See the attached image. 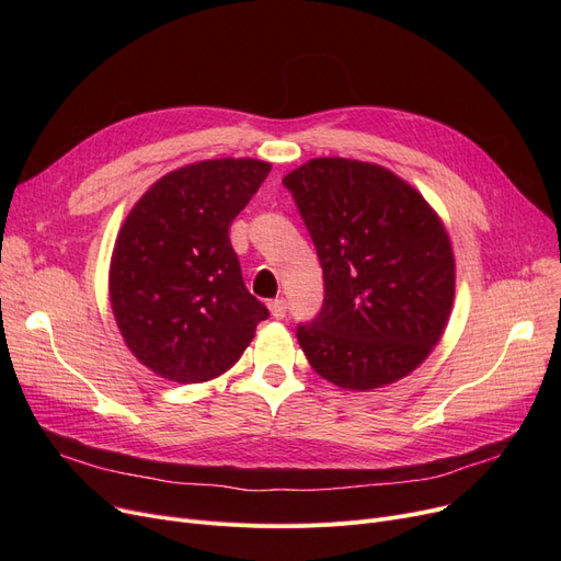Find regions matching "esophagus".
Here are the masks:
<instances>
[{
  "instance_id": "obj_1",
  "label": "esophagus",
  "mask_w": 561,
  "mask_h": 561,
  "mask_svg": "<svg viewBox=\"0 0 561 561\" xmlns=\"http://www.w3.org/2000/svg\"><path fill=\"white\" fill-rule=\"evenodd\" d=\"M268 309H271L273 318L282 320V318L286 316V309H288V305H286V300H284V298H277V300H273V302L268 305Z\"/></svg>"
}]
</instances>
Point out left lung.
<instances>
[{
	"label": "left lung",
	"instance_id": "left-lung-1",
	"mask_svg": "<svg viewBox=\"0 0 561 561\" xmlns=\"http://www.w3.org/2000/svg\"><path fill=\"white\" fill-rule=\"evenodd\" d=\"M282 184L325 279L320 313L298 325L311 368L350 391L416 370L455 300V254L436 211L391 170L355 159H311Z\"/></svg>",
	"mask_w": 561,
	"mask_h": 561
}]
</instances>
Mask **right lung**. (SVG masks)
<instances>
[{
    "mask_svg": "<svg viewBox=\"0 0 561 561\" xmlns=\"http://www.w3.org/2000/svg\"><path fill=\"white\" fill-rule=\"evenodd\" d=\"M271 163L209 159L172 170L134 204L115 239L108 296L134 357L152 373L199 385L229 370L265 309L245 288L229 225Z\"/></svg>",
    "mask_w": 561,
    "mask_h": 561,
    "instance_id": "add662e5",
    "label": "right lung"
}]
</instances>
